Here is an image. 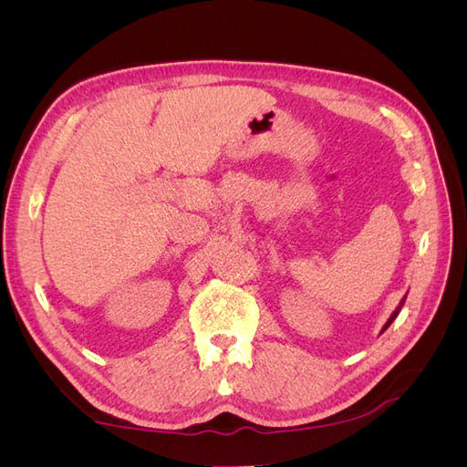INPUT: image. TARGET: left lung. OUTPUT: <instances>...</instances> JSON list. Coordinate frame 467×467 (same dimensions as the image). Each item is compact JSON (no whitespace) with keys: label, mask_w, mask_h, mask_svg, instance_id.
<instances>
[{"label":"left lung","mask_w":467,"mask_h":467,"mask_svg":"<svg viewBox=\"0 0 467 467\" xmlns=\"http://www.w3.org/2000/svg\"><path fill=\"white\" fill-rule=\"evenodd\" d=\"M405 298H407V294H405V296H403V298H401V302H400V306H398V307H395V309H393V312H391V316H389V317H388V321H386V323H384V327H381V331H379V335H381V333H384V331H386V329H388V327H389V325H391V323H393V319H395V317H398V316H400V312H401V307H403V304H405Z\"/></svg>","instance_id":"left-lung-1"}]
</instances>
